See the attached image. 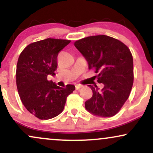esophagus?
<instances>
[{"label":"esophagus","mask_w":153,"mask_h":153,"mask_svg":"<svg viewBox=\"0 0 153 153\" xmlns=\"http://www.w3.org/2000/svg\"><path fill=\"white\" fill-rule=\"evenodd\" d=\"M82 87V85H80V84H77V85H75V89H76V90H80Z\"/></svg>","instance_id":"esophagus-1"}]
</instances>
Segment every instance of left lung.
Listing matches in <instances>:
<instances>
[{"label":"left lung","mask_w":153,"mask_h":153,"mask_svg":"<svg viewBox=\"0 0 153 153\" xmlns=\"http://www.w3.org/2000/svg\"><path fill=\"white\" fill-rule=\"evenodd\" d=\"M75 47L98 73V82L88 85L93 96L85 102L88 111L101 117H113L126 102L134 80L133 58L129 48L119 40L106 35L91 36L78 40Z\"/></svg>","instance_id":"left-lung-1"}]
</instances>
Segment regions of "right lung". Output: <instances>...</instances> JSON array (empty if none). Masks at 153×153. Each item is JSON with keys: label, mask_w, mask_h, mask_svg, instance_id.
<instances>
[{"label": "right lung", "mask_w": 153, "mask_h": 153, "mask_svg": "<svg viewBox=\"0 0 153 153\" xmlns=\"http://www.w3.org/2000/svg\"><path fill=\"white\" fill-rule=\"evenodd\" d=\"M70 40L48 38L31 43L19 56L16 66V85L23 104L29 112L40 119L57 117L64 109L68 95L75 85L57 86L49 81L57 67V55Z\"/></svg>", "instance_id": "add662e5"}]
</instances>
